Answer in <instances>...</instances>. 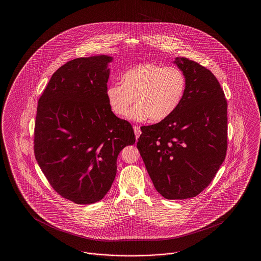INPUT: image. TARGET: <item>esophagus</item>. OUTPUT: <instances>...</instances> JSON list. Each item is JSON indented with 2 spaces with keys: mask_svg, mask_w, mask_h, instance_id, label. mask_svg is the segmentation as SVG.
<instances>
[{
  "mask_svg": "<svg viewBox=\"0 0 261 261\" xmlns=\"http://www.w3.org/2000/svg\"><path fill=\"white\" fill-rule=\"evenodd\" d=\"M133 129H134V132H135V136H136V139H138L140 135H141V129H140V127L139 126H134L133 127Z\"/></svg>",
  "mask_w": 261,
  "mask_h": 261,
  "instance_id": "esophagus-1",
  "label": "esophagus"
}]
</instances>
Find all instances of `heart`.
Wrapping results in <instances>:
<instances>
[{"mask_svg":"<svg viewBox=\"0 0 261 261\" xmlns=\"http://www.w3.org/2000/svg\"><path fill=\"white\" fill-rule=\"evenodd\" d=\"M186 88V75L179 67L144 62L127 69L121 83L109 85L106 97L112 112L119 117L127 115L135 100L130 119L162 121L179 108Z\"/></svg>","mask_w":261,"mask_h":261,"instance_id":"1","label":"heart"}]
</instances>
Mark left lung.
<instances>
[{
    "label": "left lung",
    "instance_id": "1",
    "mask_svg": "<svg viewBox=\"0 0 261 261\" xmlns=\"http://www.w3.org/2000/svg\"><path fill=\"white\" fill-rule=\"evenodd\" d=\"M184 98L172 115L143 126L137 148L156 191L167 199L194 198L211 184L227 151V100L211 70L186 58Z\"/></svg>",
    "mask_w": 261,
    "mask_h": 261
}]
</instances>
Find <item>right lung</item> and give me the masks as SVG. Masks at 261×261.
Here are the masks:
<instances>
[{
  "instance_id": "add662e5",
  "label": "right lung",
  "mask_w": 261,
  "mask_h": 261,
  "mask_svg": "<svg viewBox=\"0 0 261 261\" xmlns=\"http://www.w3.org/2000/svg\"><path fill=\"white\" fill-rule=\"evenodd\" d=\"M109 56L66 62L38 100L34 153L54 190L78 204L110 191L119 152L136 141L131 124L112 112L106 97Z\"/></svg>"
}]
</instances>
